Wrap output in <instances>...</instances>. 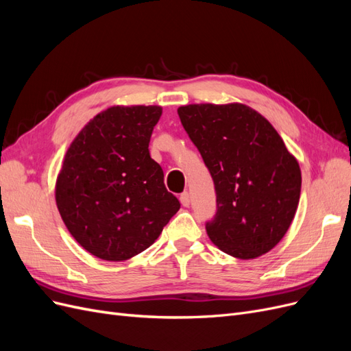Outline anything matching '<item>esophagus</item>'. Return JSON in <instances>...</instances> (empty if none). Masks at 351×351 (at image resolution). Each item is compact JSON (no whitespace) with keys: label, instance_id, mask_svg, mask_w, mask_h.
I'll list each match as a JSON object with an SVG mask.
<instances>
[{"label":"esophagus","instance_id":"obj_1","mask_svg":"<svg viewBox=\"0 0 351 351\" xmlns=\"http://www.w3.org/2000/svg\"><path fill=\"white\" fill-rule=\"evenodd\" d=\"M180 202H182L183 206H189L190 205V195L187 192H183L180 195Z\"/></svg>","mask_w":351,"mask_h":351}]
</instances>
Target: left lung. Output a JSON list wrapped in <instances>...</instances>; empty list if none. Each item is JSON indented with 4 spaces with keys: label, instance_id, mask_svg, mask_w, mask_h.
<instances>
[{
    "label": "left lung",
    "instance_id": "1",
    "mask_svg": "<svg viewBox=\"0 0 351 351\" xmlns=\"http://www.w3.org/2000/svg\"><path fill=\"white\" fill-rule=\"evenodd\" d=\"M214 180L217 214L206 232L222 252L253 259L285 236L300 199L302 173L271 123L243 104L177 110Z\"/></svg>",
    "mask_w": 351,
    "mask_h": 351
}]
</instances>
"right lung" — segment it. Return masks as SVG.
I'll use <instances>...</instances> for the list:
<instances>
[{
    "mask_svg": "<svg viewBox=\"0 0 351 351\" xmlns=\"http://www.w3.org/2000/svg\"><path fill=\"white\" fill-rule=\"evenodd\" d=\"M161 114V107H111L69 147L57 178V206L70 234L93 256L112 262L136 256L180 209L149 154Z\"/></svg>",
    "mask_w": 351,
    "mask_h": 351,
    "instance_id": "1",
    "label": "right lung"
}]
</instances>
